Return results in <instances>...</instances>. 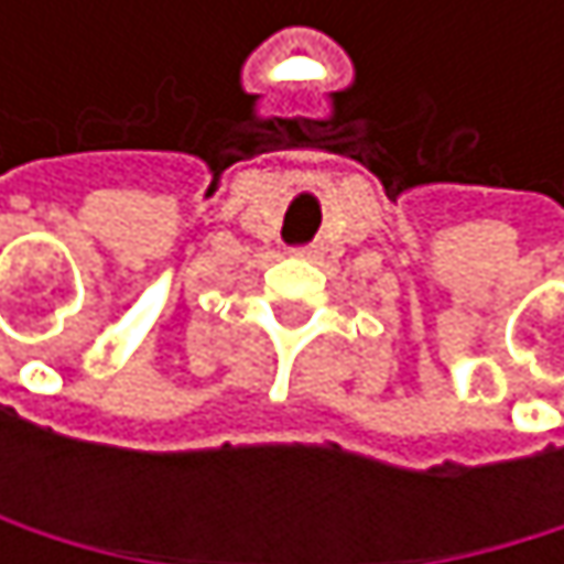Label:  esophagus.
Instances as JSON below:
<instances>
[{"mask_svg": "<svg viewBox=\"0 0 564 564\" xmlns=\"http://www.w3.org/2000/svg\"><path fill=\"white\" fill-rule=\"evenodd\" d=\"M296 254L300 258H316V245H303V248H296Z\"/></svg>", "mask_w": 564, "mask_h": 564, "instance_id": "1", "label": "esophagus"}]
</instances>
